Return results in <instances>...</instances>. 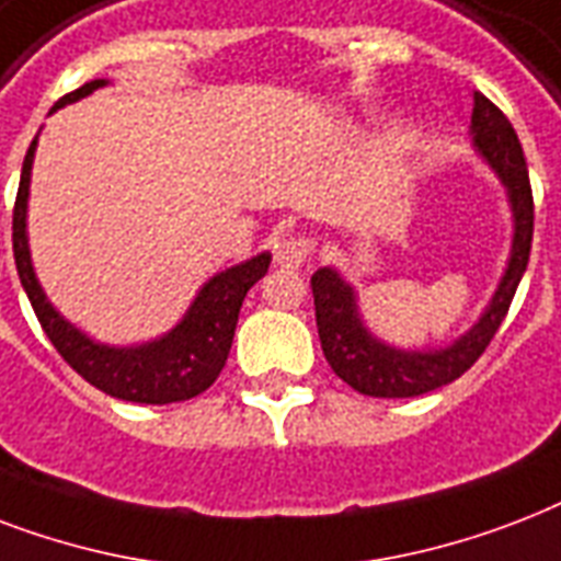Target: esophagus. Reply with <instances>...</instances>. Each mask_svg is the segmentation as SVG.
I'll use <instances>...</instances> for the list:
<instances>
[{
  "mask_svg": "<svg viewBox=\"0 0 561 561\" xmlns=\"http://www.w3.org/2000/svg\"><path fill=\"white\" fill-rule=\"evenodd\" d=\"M310 254H312V245L310 240H304V237H286V240L275 242V266L280 268L304 266Z\"/></svg>",
  "mask_w": 561,
  "mask_h": 561,
  "instance_id": "esophagus-1",
  "label": "esophagus"
}]
</instances>
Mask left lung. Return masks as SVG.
<instances>
[{"label": "left lung", "instance_id": "1", "mask_svg": "<svg viewBox=\"0 0 561 561\" xmlns=\"http://www.w3.org/2000/svg\"><path fill=\"white\" fill-rule=\"evenodd\" d=\"M471 146L506 190L512 210V245L492 301L485 304L480 319L462 336L430 348L389 345L371 333L359 310L357 289L336 268L324 266L310 277L321 351L336 377H342L359 394L415 398L433 392L438 386L454 383L480 359L501 321L506 319L515 289L527 272L529 245H533V190H529L527 160L518 134L483 93H474Z\"/></svg>", "mask_w": 561, "mask_h": 561}]
</instances>
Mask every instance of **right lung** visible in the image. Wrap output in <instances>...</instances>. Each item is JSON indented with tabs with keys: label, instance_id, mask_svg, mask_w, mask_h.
<instances>
[{
	"label": "right lung",
	"instance_id": "1",
	"mask_svg": "<svg viewBox=\"0 0 561 561\" xmlns=\"http://www.w3.org/2000/svg\"><path fill=\"white\" fill-rule=\"evenodd\" d=\"M107 84V78H95L78 87L60 99L51 114L84 99L93 90ZM41 137V134H37ZM37 137L32 140L23 160V175L16 190L14 204V260L20 272L28 301H32L37 321L46 330L58 354L84 377L87 383L102 389L111 398L134 403H175L190 401L204 389H210L213 380L225 368L228 351H231L233 330L240 319V307L245 293L268 272L272 254L260 251L254 257L242 260L237 266L216 272L210 280H204L195 293L193 304L186 307L175 328L163 336L140 345H107L87 336L84 330L64 319L58 307L46 298L37 272H34L32 251H28V190H32V167Z\"/></svg>",
	"mask_w": 561,
	"mask_h": 561
}]
</instances>
